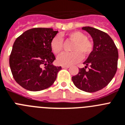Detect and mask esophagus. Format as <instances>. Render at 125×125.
Listing matches in <instances>:
<instances>
[{
	"mask_svg": "<svg viewBox=\"0 0 125 125\" xmlns=\"http://www.w3.org/2000/svg\"><path fill=\"white\" fill-rule=\"evenodd\" d=\"M69 67H70L69 66H62V68H68Z\"/></svg>",
	"mask_w": 125,
	"mask_h": 125,
	"instance_id": "obj_1",
	"label": "esophagus"
}]
</instances>
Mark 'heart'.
<instances>
[{
    "mask_svg": "<svg viewBox=\"0 0 125 125\" xmlns=\"http://www.w3.org/2000/svg\"><path fill=\"white\" fill-rule=\"evenodd\" d=\"M70 40L75 43L72 46L70 53H63L57 59V62L62 66H70L80 61L82 55L86 57L92 52L93 45L87 36L80 31H73L68 34ZM50 48L54 54L58 55L63 49V40L61 35H57L50 43Z\"/></svg>",
    "mask_w": 125,
    "mask_h": 125,
    "instance_id": "heart-1",
    "label": "heart"
}]
</instances>
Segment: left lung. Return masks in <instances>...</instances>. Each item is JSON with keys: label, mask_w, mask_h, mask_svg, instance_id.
<instances>
[{"label": "left lung", "mask_w": 125, "mask_h": 125, "mask_svg": "<svg viewBox=\"0 0 125 125\" xmlns=\"http://www.w3.org/2000/svg\"><path fill=\"white\" fill-rule=\"evenodd\" d=\"M82 29L92 37L93 50L83 62L85 68L79 69L78 74L72 77V81L80 90L93 93L104 88L113 79L117 68L118 51L107 33L91 27Z\"/></svg>", "instance_id": "left-lung-1"}]
</instances>
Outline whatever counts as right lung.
I'll return each mask as SVG.
<instances>
[{
  "mask_svg": "<svg viewBox=\"0 0 125 125\" xmlns=\"http://www.w3.org/2000/svg\"><path fill=\"white\" fill-rule=\"evenodd\" d=\"M58 31L51 28H33L16 38L9 56L15 81L27 90L38 91L50 87L61 66H55L50 43Z\"/></svg>",
  "mask_w": 125,
  "mask_h": 125,
  "instance_id": "obj_1",
  "label": "right lung"
}]
</instances>
